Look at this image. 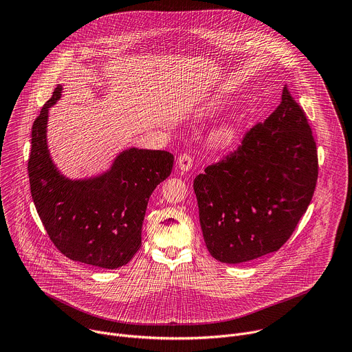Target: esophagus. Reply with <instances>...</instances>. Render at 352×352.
Instances as JSON below:
<instances>
[{"label": "esophagus", "mask_w": 352, "mask_h": 352, "mask_svg": "<svg viewBox=\"0 0 352 352\" xmlns=\"http://www.w3.org/2000/svg\"><path fill=\"white\" fill-rule=\"evenodd\" d=\"M192 157L189 156V155H186V153H184V155H181L178 159H177V166H178V168L181 170V171H184V173H186V171H189L190 168H192Z\"/></svg>", "instance_id": "obj_1"}]
</instances>
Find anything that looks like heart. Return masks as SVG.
Returning a JSON list of instances; mask_svg holds the SVG:
<instances>
[{"mask_svg": "<svg viewBox=\"0 0 352 352\" xmlns=\"http://www.w3.org/2000/svg\"><path fill=\"white\" fill-rule=\"evenodd\" d=\"M236 126L234 124H224L214 132V142L219 146H228L236 138Z\"/></svg>", "mask_w": 352, "mask_h": 352, "instance_id": "heart-1", "label": "heart"}]
</instances>
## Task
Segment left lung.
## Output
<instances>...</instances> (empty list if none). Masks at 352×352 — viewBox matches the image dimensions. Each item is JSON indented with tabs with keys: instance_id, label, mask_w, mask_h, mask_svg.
Here are the masks:
<instances>
[{
	"instance_id": "8db88e82",
	"label": "left lung",
	"mask_w": 352,
	"mask_h": 352,
	"mask_svg": "<svg viewBox=\"0 0 352 352\" xmlns=\"http://www.w3.org/2000/svg\"><path fill=\"white\" fill-rule=\"evenodd\" d=\"M318 181L316 143L287 86L242 146L193 181L210 255L236 265L278 250L307 212Z\"/></svg>"
}]
</instances>
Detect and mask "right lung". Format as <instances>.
<instances>
[{"label": "right lung", "mask_w": 352, "mask_h": 352, "mask_svg": "<svg viewBox=\"0 0 352 352\" xmlns=\"http://www.w3.org/2000/svg\"><path fill=\"white\" fill-rule=\"evenodd\" d=\"M63 96L58 85L32 128L28 163L38 217L61 254L103 269L125 266L142 245V224L150 195L173 170L166 150L129 147L109 170L71 179L53 162L47 143L50 107Z\"/></svg>", "instance_id": "right-lung-1"}]
</instances>
